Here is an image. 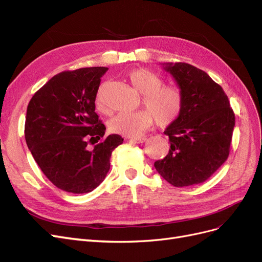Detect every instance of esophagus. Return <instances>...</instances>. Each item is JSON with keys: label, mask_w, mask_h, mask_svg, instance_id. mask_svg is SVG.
<instances>
[{"label": "esophagus", "mask_w": 262, "mask_h": 262, "mask_svg": "<svg viewBox=\"0 0 262 262\" xmlns=\"http://www.w3.org/2000/svg\"><path fill=\"white\" fill-rule=\"evenodd\" d=\"M128 139H130L132 141H134V142H137V143H142V142H145L146 141V137H132V138H128Z\"/></svg>", "instance_id": "34e87169"}]
</instances>
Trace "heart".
Masks as SVG:
<instances>
[{"instance_id": "obj_1", "label": "heart", "mask_w": 262, "mask_h": 262, "mask_svg": "<svg viewBox=\"0 0 262 262\" xmlns=\"http://www.w3.org/2000/svg\"><path fill=\"white\" fill-rule=\"evenodd\" d=\"M128 79L134 88L142 95V103L147 110L116 114L108 123L111 132L123 136H137L152 124L154 119L162 127L179 119L184 104L180 88L164 85V80L159 75L148 70L132 71ZM96 105L100 112H107L102 89L98 91Z\"/></svg>"}]
</instances>
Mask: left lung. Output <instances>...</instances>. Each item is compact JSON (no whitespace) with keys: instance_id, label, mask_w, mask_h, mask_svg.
I'll list each match as a JSON object with an SVG mask.
<instances>
[{"instance_id":"obj_1","label":"left lung","mask_w":262,"mask_h":262,"mask_svg":"<svg viewBox=\"0 0 262 262\" xmlns=\"http://www.w3.org/2000/svg\"><path fill=\"white\" fill-rule=\"evenodd\" d=\"M162 66L179 85L184 104L179 119L164 130L168 154L155 167L175 187L204 183L229 157L234 112L222 87L206 72L187 63Z\"/></svg>"}]
</instances>
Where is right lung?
Wrapping results in <instances>:
<instances>
[{"mask_svg": "<svg viewBox=\"0 0 262 262\" xmlns=\"http://www.w3.org/2000/svg\"><path fill=\"white\" fill-rule=\"evenodd\" d=\"M107 67H86L55 75L27 107L25 138L41 171L57 188L86 193L103 182L112 151L123 142L120 135L104 137L96 97ZM101 138L104 140L92 149ZM95 140V142H92Z\"/></svg>", "mask_w": 262, "mask_h": 262, "instance_id": "obj_1", "label": "right lung"}]
</instances>
